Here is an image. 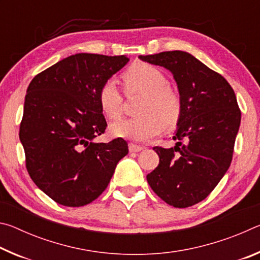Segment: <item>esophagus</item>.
<instances>
[{"instance_id": "1", "label": "esophagus", "mask_w": 260, "mask_h": 260, "mask_svg": "<svg viewBox=\"0 0 260 260\" xmlns=\"http://www.w3.org/2000/svg\"><path fill=\"white\" fill-rule=\"evenodd\" d=\"M128 149L131 152H139L141 150H143V147L142 146H138V144H134V143H129L128 144Z\"/></svg>"}]
</instances>
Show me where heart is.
<instances>
[{
	"mask_svg": "<svg viewBox=\"0 0 260 260\" xmlns=\"http://www.w3.org/2000/svg\"><path fill=\"white\" fill-rule=\"evenodd\" d=\"M127 91L146 95L139 109L140 117L120 119L110 126V133L116 138L148 141L159 135L164 127L173 128L181 118L182 102L159 69L151 64L139 63L124 74ZM99 103L102 112L110 119L120 116L122 96L113 79H109L99 90Z\"/></svg>",
	"mask_w": 260,
	"mask_h": 260,
	"instance_id": "1",
	"label": "heart"
}]
</instances>
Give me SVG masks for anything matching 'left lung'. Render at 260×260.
<instances>
[{"label": "left lung", "instance_id": "left-lung-1", "mask_svg": "<svg viewBox=\"0 0 260 260\" xmlns=\"http://www.w3.org/2000/svg\"><path fill=\"white\" fill-rule=\"evenodd\" d=\"M169 70L178 85L182 113L174 148L155 147L159 164L147 175L157 196L188 208L209 196L230 169L241 111L230 83L186 51L139 56Z\"/></svg>", "mask_w": 260, "mask_h": 260}]
</instances>
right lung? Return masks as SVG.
<instances>
[{"mask_svg":"<svg viewBox=\"0 0 260 260\" xmlns=\"http://www.w3.org/2000/svg\"><path fill=\"white\" fill-rule=\"evenodd\" d=\"M121 56L76 54L33 78L27 88L19 139L26 169L39 189L58 204L83 206L102 193L128 153L121 138L95 142L107 121L99 90L128 63Z\"/></svg>","mask_w":260,"mask_h":260,"instance_id":"add662e5","label":"right lung"}]
</instances>
